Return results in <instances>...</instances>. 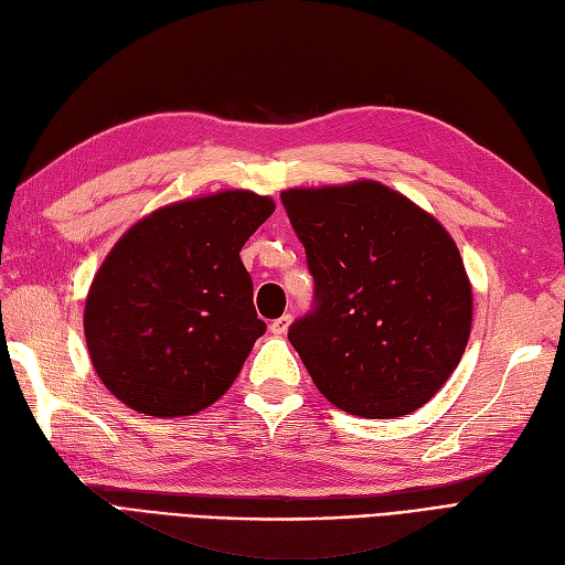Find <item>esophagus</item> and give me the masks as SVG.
Wrapping results in <instances>:
<instances>
[{
    "label": "esophagus",
    "mask_w": 565,
    "mask_h": 565,
    "mask_svg": "<svg viewBox=\"0 0 565 565\" xmlns=\"http://www.w3.org/2000/svg\"><path fill=\"white\" fill-rule=\"evenodd\" d=\"M290 323H292V315H282L280 319H275L270 323V331L275 335H282V333H287V329H290Z\"/></svg>",
    "instance_id": "1"
}]
</instances>
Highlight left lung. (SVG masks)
I'll use <instances>...</instances> for the list:
<instances>
[{
  "label": "left lung",
  "instance_id": "8db88e82",
  "mask_svg": "<svg viewBox=\"0 0 565 565\" xmlns=\"http://www.w3.org/2000/svg\"><path fill=\"white\" fill-rule=\"evenodd\" d=\"M280 198L317 299L287 338L319 392L362 418L428 404L471 333V282L452 236L380 181L287 188Z\"/></svg>",
  "mask_w": 565,
  "mask_h": 565
}]
</instances>
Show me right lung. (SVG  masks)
I'll return each mask as SVG.
<instances>
[{
	"instance_id": "obj_1",
	"label": "right lung",
	"mask_w": 565,
	"mask_h": 565,
	"mask_svg": "<svg viewBox=\"0 0 565 565\" xmlns=\"http://www.w3.org/2000/svg\"><path fill=\"white\" fill-rule=\"evenodd\" d=\"M275 210L220 191L149 212L108 250L84 305L92 365L154 418L191 416L227 392L266 323L239 250Z\"/></svg>"
}]
</instances>
